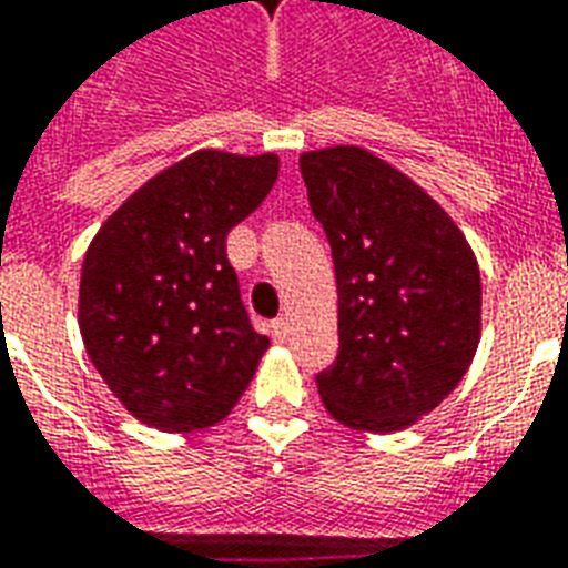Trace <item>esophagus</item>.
Wrapping results in <instances>:
<instances>
[{"label":"esophagus","mask_w":568,"mask_h":568,"mask_svg":"<svg viewBox=\"0 0 568 568\" xmlns=\"http://www.w3.org/2000/svg\"><path fill=\"white\" fill-rule=\"evenodd\" d=\"M271 333H274L276 342H285V336H288V318H283V315L274 318V322H271Z\"/></svg>","instance_id":"esophagus-1"}]
</instances>
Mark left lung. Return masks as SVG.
I'll return each mask as SVG.
<instances>
[{
	"label": "left lung",
	"mask_w": 568,
	"mask_h": 568,
	"mask_svg": "<svg viewBox=\"0 0 568 568\" xmlns=\"http://www.w3.org/2000/svg\"><path fill=\"white\" fill-rule=\"evenodd\" d=\"M315 220L331 241L339 357L318 375L327 414L389 435L447 399L483 333V280L444 207L361 145L301 154Z\"/></svg>",
	"instance_id": "left-lung-1"
}]
</instances>
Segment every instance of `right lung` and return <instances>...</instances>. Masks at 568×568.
Here are the masks:
<instances>
[{
  "label": "right lung",
  "instance_id": "1",
  "mask_svg": "<svg viewBox=\"0 0 568 568\" xmlns=\"http://www.w3.org/2000/svg\"><path fill=\"white\" fill-rule=\"evenodd\" d=\"M276 175L271 151H193L124 199L85 250V352L145 426L172 435L214 426L253 381L271 339L246 318L226 235Z\"/></svg>",
  "mask_w": 568,
  "mask_h": 568
}]
</instances>
